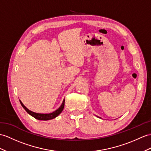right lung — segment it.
<instances>
[{
  "label": "right lung",
  "mask_w": 151,
  "mask_h": 151,
  "mask_svg": "<svg viewBox=\"0 0 151 151\" xmlns=\"http://www.w3.org/2000/svg\"><path fill=\"white\" fill-rule=\"evenodd\" d=\"M19 101H20V102L22 106L24 109L27 112V113H29V115L34 117V118H35L36 119H38L40 120H51V119L56 118V117L60 115V114L62 112V111H63V109L64 108V106H65V99H64L63 101V103H62L60 107L58 109H56V111H54V112L50 113H48V114L37 113H35V112L31 111V110L28 109L23 104V103L21 102V101L20 100H19Z\"/></svg>",
  "instance_id": "obj_1"
}]
</instances>
